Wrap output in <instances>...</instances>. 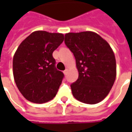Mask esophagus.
I'll return each instance as SVG.
<instances>
[{"mask_svg":"<svg viewBox=\"0 0 132 132\" xmlns=\"http://www.w3.org/2000/svg\"><path fill=\"white\" fill-rule=\"evenodd\" d=\"M67 73H68V70H67V69H66V70H65V71H63V73H64V75L67 74Z\"/></svg>","mask_w":132,"mask_h":132,"instance_id":"esophagus-1","label":"esophagus"}]
</instances>
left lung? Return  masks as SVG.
<instances>
[{"label":"left lung","mask_w":132,"mask_h":132,"mask_svg":"<svg viewBox=\"0 0 132 132\" xmlns=\"http://www.w3.org/2000/svg\"><path fill=\"white\" fill-rule=\"evenodd\" d=\"M65 44L76 59L78 78L71 85L73 97L80 102L97 104L107 97L116 78V59L107 41L86 31L65 35Z\"/></svg>","instance_id":"1"}]
</instances>
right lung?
Listing matches in <instances>:
<instances>
[{
  "mask_svg": "<svg viewBox=\"0 0 132 132\" xmlns=\"http://www.w3.org/2000/svg\"><path fill=\"white\" fill-rule=\"evenodd\" d=\"M61 33L35 31L22 41L13 56L14 80L25 99L49 102L56 96L63 73L55 68L52 54L63 42Z\"/></svg>",
  "mask_w": 132,
  "mask_h": 132,
  "instance_id": "1",
  "label": "right lung"
}]
</instances>
